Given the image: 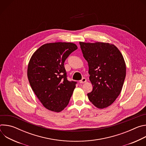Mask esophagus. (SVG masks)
Segmentation results:
<instances>
[{
	"instance_id": "1",
	"label": "esophagus",
	"mask_w": 146,
	"mask_h": 146,
	"mask_svg": "<svg viewBox=\"0 0 146 146\" xmlns=\"http://www.w3.org/2000/svg\"><path fill=\"white\" fill-rule=\"evenodd\" d=\"M87 81V79L86 78H82V80L79 81V82L81 83V84H83V83H85Z\"/></svg>"
}]
</instances>
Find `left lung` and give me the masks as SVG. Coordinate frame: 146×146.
<instances>
[{
	"mask_svg": "<svg viewBox=\"0 0 146 146\" xmlns=\"http://www.w3.org/2000/svg\"><path fill=\"white\" fill-rule=\"evenodd\" d=\"M89 66L90 80L93 86L87 96L97 108L110 106L121 93L126 76V64L118 48L103 42H79Z\"/></svg>",
	"mask_w": 146,
	"mask_h": 146,
	"instance_id": "obj_1",
	"label": "left lung"
}]
</instances>
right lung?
<instances>
[{"instance_id": "1", "label": "right lung", "mask_w": 146, "mask_h": 146, "mask_svg": "<svg viewBox=\"0 0 146 146\" xmlns=\"http://www.w3.org/2000/svg\"><path fill=\"white\" fill-rule=\"evenodd\" d=\"M77 49L73 43H47L39 47L29 60L27 75L30 85L49 110L59 113L69 104L76 82L67 80L64 62Z\"/></svg>"}]
</instances>
